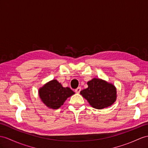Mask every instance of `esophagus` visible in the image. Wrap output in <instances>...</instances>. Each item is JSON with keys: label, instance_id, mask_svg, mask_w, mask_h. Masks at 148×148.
I'll return each instance as SVG.
<instances>
[{"label": "esophagus", "instance_id": "esophagus-1", "mask_svg": "<svg viewBox=\"0 0 148 148\" xmlns=\"http://www.w3.org/2000/svg\"><path fill=\"white\" fill-rule=\"evenodd\" d=\"M80 91H81V88H80V87H78L77 88L75 89V92L77 93H80Z\"/></svg>", "mask_w": 148, "mask_h": 148}]
</instances>
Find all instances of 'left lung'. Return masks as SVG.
<instances>
[{"label": "left lung", "instance_id": "left-lung-1", "mask_svg": "<svg viewBox=\"0 0 148 148\" xmlns=\"http://www.w3.org/2000/svg\"><path fill=\"white\" fill-rule=\"evenodd\" d=\"M88 88L83 90L80 94L97 109L110 106L116 100V89L111 84L101 79L93 78L87 83Z\"/></svg>", "mask_w": 148, "mask_h": 148}]
</instances>
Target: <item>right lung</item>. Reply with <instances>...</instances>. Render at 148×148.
Segmentation results:
<instances>
[{
    "label": "right lung",
    "instance_id": "right-lung-1",
    "mask_svg": "<svg viewBox=\"0 0 148 148\" xmlns=\"http://www.w3.org/2000/svg\"><path fill=\"white\" fill-rule=\"evenodd\" d=\"M71 88H64L56 80L48 82L39 89V94L42 101L49 108L57 109L64 102L74 94Z\"/></svg>",
    "mask_w": 148,
    "mask_h": 148
}]
</instances>
